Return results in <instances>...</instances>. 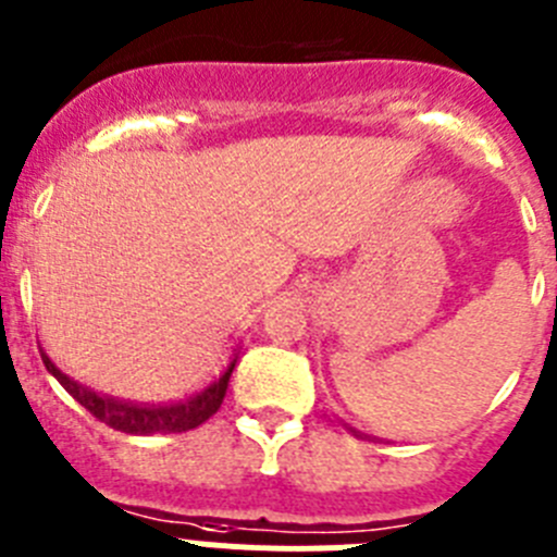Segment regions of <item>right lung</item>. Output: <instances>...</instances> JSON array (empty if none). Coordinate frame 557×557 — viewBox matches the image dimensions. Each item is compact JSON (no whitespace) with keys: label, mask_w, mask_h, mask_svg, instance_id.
<instances>
[{"label":"right lung","mask_w":557,"mask_h":557,"mask_svg":"<svg viewBox=\"0 0 557 557\" xmlns=\"http://www.w3.org/2000/svg\"><path fill=\"white\" fill-rule=\"evenodd\" d=\"M40 359H44L46 370L52 372L54 379L60 381V386H63L79 406L88 408L90 414H94L96 420L104 422V425L124 433H182L190 431V428H198L221 408L228 389V379H232V370L234 364H237V359H232V364L226 367V372H223L221 379H215L209 386H203L201 392L185 397V400L168 403V406H149V403H126L119 400V397L99 395V392L76 384V381L69 379L65 372H60L44 350H40Z\"/></svg>","instance_id":"add662e5"}]
</instances>
